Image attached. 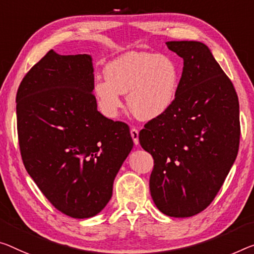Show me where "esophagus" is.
Listing matches in <instances>:
<instances>
[{
    "instance_id": "esophagus-1",
    "label": "esophagus",
    "mask_w": 254,
    "mask_h": 254,
    "mask_svg": "<svg viewBox=\"0 0 254 254\" xmlns=\"http://www.w3.org/2000/svg\"><path fill=\"white\" fill-rule=\"evenodd\" d=\"M130 135H131L132 140H134L135 145H138V143H139V140H138V130L135 129V128H131V129H130Z\"/></svg>"
}]
</instances>
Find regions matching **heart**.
Segmentation results:
<instances>
[{
	"instance_id": "1",
	"label": "heart",
	"mask_w": 254,
	"mask_h": 254,
	"mask_svg": "<svg viewBox=\"0 0 254 254\" xmlns=\"http://www.w3.org/2000/svg\"><path fill=\"white\" fill-rule=\"evenodd\" d=\"M105 80L94 83L99 107L109 118L123 108L120 94H127V105L138 119L150 122L162 117L176 101L179 67L168 54L127 52L103 69Z\"/></svg>"
}]
</instances>
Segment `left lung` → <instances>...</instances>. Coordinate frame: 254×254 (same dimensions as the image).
I'll list each match as a JSON object with an SVG mask.
<instances>
[{"label": "left lung", "instance_id": "1", "mask_svg": "<svg viewBox=\"0 0 254 254\" xmlns=\"http://www.w3.org/2000/svg\"><path fill=\"white\" fill-rule=\"evenodd\" d=\"M166 44L184 60L176 101L167 114L147 123L138 138L154 159V204L167 216L186 218L211 203L235 162L240 105L208 46L197 41Z\"/></svg>", "mask_w": 254, "mask_h": 254}]
</instances>
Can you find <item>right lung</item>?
Wrapping results in <instances>:
<instances>
[{"label":"right lung","instance_id":"1","mask_svg":"<svg viewBox=\"0 0 254 254\" xmlns=\"http://www.w3.org/2000/svg\"><path fill=\"white\" fill-rule=\"evenodd\" d=\"M93 89L89 54L51 50L23 77L15 99L27 173L59 211L77 219L105 208L134 145L126 124L97 111Z\"/></svg>","mask_w":254,"mask_h":254}]
</instances>
